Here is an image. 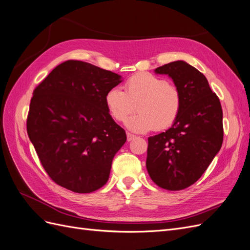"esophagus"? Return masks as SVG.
Instances as JSON below:
<instances>
[{
  "label": "esophagus",
  "instance_id": "obj_1",
  "mask_svg": "<svg viewBox=\"0 0 250 250\" xmlns=\"http://www.w3.org/2000/svg\"><path fill=\"white\" fill-rule=\"evenodd\" d=\"M136 138V136L135 135H133V134H131V133H126V139H127V141L130 142V141H132V140H134Z\"/></svg>",
  "mask_w": 250,
  "mask_h": 250
}]
</instances>
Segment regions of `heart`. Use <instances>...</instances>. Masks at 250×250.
Here are the masks:
<instances>
[{
	"label": "heart",
	"mask_w": 250,
	"mask_h": 250,
	"mask_svg": "<svg viewBox=\"0 0 250 250\" xmlns=\"http://www.w3.org/2000/svg\"><path fill=\"white\" fill-rule=\"evenodd\" d=\"M181 104L178 88L148 72L132 76L125 84V91L113 87L104 94L108 113L116 122H125L137 104L139 113L125 122V126L135 133L170 127L180 114Z\"/></svg>",
	"instance_id": "obj_1"
}]
</instances>
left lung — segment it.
Segmentation results:
<instances>
[{
  "label": "left lung",
  "instance_id": "left-lung-1",
  "mask_svg": "<svg viewBox=\"0 0 250 250\" xmlns=\"http://www.w3.org/2000/svg\"><path fill=\"white\" fill-rule=\"evenodd\" d=\"M155 72L172 79L182 104L171 127L148 137L146 169L159 187L183 190L203 175L221 148L222 108L207 78L187 62H170Z\"/></svg>",
  "mask_w": 250,
  "mask_h": 250
}]
</instances>
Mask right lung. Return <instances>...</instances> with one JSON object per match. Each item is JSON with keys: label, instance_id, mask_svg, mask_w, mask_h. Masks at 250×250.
I'll list each match as a JSON object with an SVG mask.
<instances>
[{"label": "right lung", "instance_id": "1", "mask_svg": "<svg viewBox=\"0 0 250 250\" xmlns=\"http://www.w3.org/2000/svg\"><path fill=\"white\" fill-rule=\"evenodd\" d=\"M122 82L115 72L68 60L35 88L28 136L44 170L61 187L90 193L108 182L126 135L108 113L104 94Z\"/></svg>", "mask_w": 250, "mask_h": 250}]
</instances>
